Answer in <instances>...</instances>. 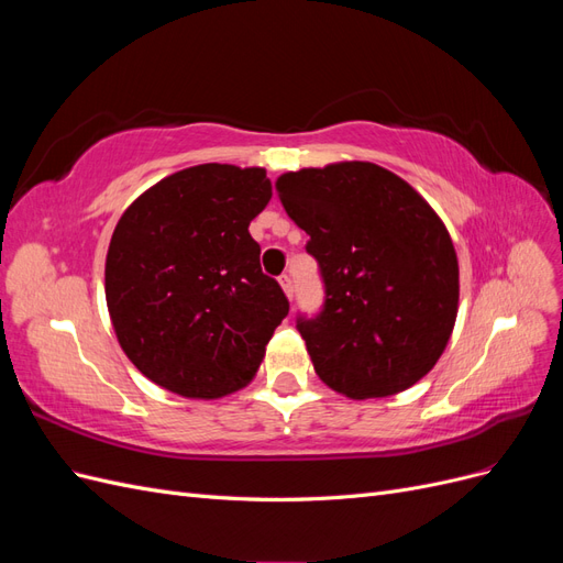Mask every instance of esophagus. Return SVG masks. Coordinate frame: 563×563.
I'll return each instance as SVG.
<instances>
[{"label":"esophagus","instance_id":"obj_1","mask_svg":"<svg viewBox=\"0 0 563 563\" xmlns=\"http://www.w3.org/2000/svg\"><path fill=\"white\" fill-rule=\"evenodd\" d=\"M279 284H282V288H284V294H286L288 298H294V291H296L294 277H291V275H282V277H279Z\"/></svg>","mask_w":563,"mask_h":563}]
</instances>
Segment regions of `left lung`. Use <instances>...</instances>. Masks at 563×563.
<instances>
[{
  "mask_svg": "<svg viewBox=\"0 0 563 563\" xmlns=\"http://www.w3.org/2000/svg\"><path fill=\"white\" fill-rule=\"evenodd\" d=\"M277 192L308 232L323 305L298 314L317 376L350 399L416 385L444 352L457 314L451 236L411 185L371 162L284 174Z\"/></svg>",
  "mask_w": 563,
  "mask_h": 563,
  "instance_id": "1",
  "label": "left lung"
}]
</instances>
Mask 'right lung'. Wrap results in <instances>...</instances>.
Returning a JSON list of instances; mask_svg holds the SVG:
<instances>
[{
	"mask_svg": "<svg viewBox=\"0 0 563 563\" xmlns=\"http://www.w3.org/2000/svg\"><path fill=\"white\" fill-rule=\"evenodd\" d=\"M272 197L265 168L199 164L119 218L106 298L119 345L145 378L190 399L244 387L288 314L249 223Z\"/></svg>",
	"mask_w": 563,
	"mask_h": 563,
	"instance_id": "right-lung-1",
	"label": "right lung"
}]
</instances>
